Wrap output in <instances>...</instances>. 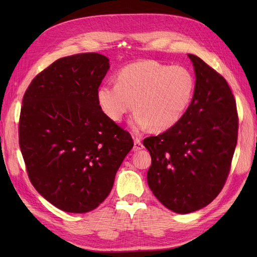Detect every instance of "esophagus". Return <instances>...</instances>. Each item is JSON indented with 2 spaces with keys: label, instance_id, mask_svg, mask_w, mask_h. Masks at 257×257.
<instances>
[{
  "label": "esophagus",
  "instance_id": "esophagus-1",
  "mask_svg": "<svg viewBox=\"0 0 257 257\" xmlns=\"http://www.w3.org/2000/svg\"><path fill=\"white\" fill-rule=\"evenodd\" d=\"M141 149H144V145L141 143L140 138L136 137L135 138V144H134V151H139Z\"/></svg>",
  "mask_w": 257,
  "mask_h": 257
}]
</instances>
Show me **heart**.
Masks as SVG:
<instances>
[{"instance_id":"heart-1","label":"heart","mask_w":257,"mask_h":257,"mask_svg":"<svg viewBox=\"0 0 257 257\" xmlns=\"http://www.w3.org/2000/svg\"><path fill=\"white\" fill-rule=\"evenodd\" d=\"M194 88V76L188 68L146 59L120 69L117 84L100 86L97 100L102 112L113 121H120L134 110L136 101L137 111L130 121L133 128L165 132L184 116Z\"/></svg>"}]
</instances>
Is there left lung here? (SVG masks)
<instances>
[{"label":"left lung","instance_id":"obj_1","mask_svg":"<svg viewBox=\"0 0 257 257\" xmlns=\"http://www.w3.org/2000/svg\"><path fill=\"white\" fill-rule=\"evenodd\" d=\"M194 95L181 120L144 140L151 156L149 188L180 214L206 206L224 187L237 143L236 101L227 81L198 56Z\"/></svg>","mask_w":257,"mask_h":257}]
</instances>
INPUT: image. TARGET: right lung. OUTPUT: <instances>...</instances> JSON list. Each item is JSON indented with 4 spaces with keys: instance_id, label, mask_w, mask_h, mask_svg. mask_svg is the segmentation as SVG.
Returning a JSON list of instances; mask_svg holds the SVG:
<instances>
[{
    "instance_id": "add662e5",
    "label": "right lung",
    "mask_w": 257,
    "mask_h": 257,
    "mask_svg": "<svg viewBox=\"0 0 257 257\" xmlns=\"http://www.w3.org/2000/svg\"><path fill=\"white\" fill-rule=\"evenodd\" d=\"M109 69L98 53L59 58L35 76L23 96L19 144L37 192L70 213L95 210L134 147L132 136L99 107Z\"/></svg>"
}]
</instances>
